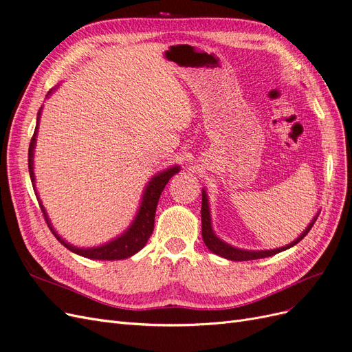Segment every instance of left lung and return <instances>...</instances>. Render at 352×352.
I'll list each match as a JSON object with an SVG mask.
<instances>
[{
    "label": "left lung",
    "mask_w": 352,
    "mask_h": 352,
    "mask_svg": "<svg viewBox=\"0 0 352 352\" xmlns=\"http://www.w3.org/2000/svg\"><path fill=\"white\" fill-rule=\"evenodd\" d=\"M318 214L320 212L317 211V214L313 217V220L308 223V226L305 228V230L298 236L295 241H292L291 243L285 245V247L276 248V250H242L238 247H233V245L225 242L223 239H220L214 229H212V223H211V212H210V202H208V195L207 190L202 188V204H201V229H202V239H204L206 247L212 252L219 255V257H223L226 260H232V261H247V260H258V258H264V257H272L274 254H279L285 250L292 248L294 245H296L300 242L308 232L311 230L314 221L317 220Z\"/></svg>",
    "instance_id": "1"
}]
</instances>
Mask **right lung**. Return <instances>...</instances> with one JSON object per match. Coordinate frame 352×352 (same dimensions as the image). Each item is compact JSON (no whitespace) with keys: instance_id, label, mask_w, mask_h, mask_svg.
<instances>
[{"instance_id":"add662e5","label":"right lung","mask_w":352,"mask_h":352,"mask_svg":"<svg viewBox=\"0 0 352 352\" xmlns=\"http://www.w3.org/2000/svg\"><path fill=\"white\" fill-rule=\"evenodd\" d=\"M58 88V85L56 88H52L51 91H48L47 98H50V95H52L56 89ZM41 116H42V107L38 111L36 116V127L34 136H32V141L29 145V175H30V180H32V186H34L36 199L39 202V207L44 212V217L47 220V225L50 228V230L52 232L58 242H61L65 247L74 252L78 255H82L85 258H91V260H124L127 257H132L138 251H141L145 243L150 239L151 233L154 230V219H155V210H157V204L160 195H162L164 186L168 184V180L172 176H175L176 173L180 172V166H172L167 167L162 172H158L157 175H154L150 180H148L146 186L144 188L142 192V198L140 201V208H138L136 214L132 220V223L127 229L120 233L119 236L113 238L111 241L105 242L102 245H98V247H89V248H82V247H76L70 242H67L65 238L58 235V232L52 226V223L48 217V212L42 204V201L38 195V189L35 185V172H34V157H35V146H36V136H38V131H39V122H41Z\"/></svg>"}]
</instances>
